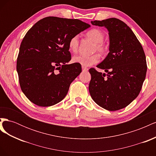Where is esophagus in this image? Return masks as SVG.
I'll return each instance as SVG.
<instances>
[{"mask_svg":"<svg viewBox=\"0 0 156 156\" xmlns=\"http://www.w3.org/2000/svg\"><path fill=\"white\" fill-rule=\"evenodd\" d=\"M82 69H83V71H85V72H87V71L88 70V69L87 68L84 67V66H82Z\"/></svg>","mask_w":156,"mask_h":156,"instance_id":"1","label":"esophagus"}]
</instances>
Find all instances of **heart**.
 Segmentation results:
<instances>
[{"label": "heart", "mask_w": 156, "mask_h": 156, "mask_svg": "<svg viewBox=\"0 0 156 156\" xmlns=\"http://www.w3.org/2000/svg\"><path fill=\"white\" fill-rule=\"evenodd\" d=\"M87 36L90 38L94 42V45L92 47V51H98L101 54H104L107 51L106 46L103 44V41L104 40V34L99 29H94L89 30L87 33ZM69 49L72 53H76L79 48V36H74L69 41ZM99 55L94 53L90 55H79L74 56L72 61L74 63L79 64L83 66H90L92 64H96L99 60Z\"/></svg>", "instance_id": "1"}]
</instances>
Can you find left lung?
Here are the masks:
<instances>
[{
	"mask_svg": "<svg viewBox=\"0 0 156 156\" xmlns=\"http://www.w3.org/2000/svg\"><path fill=\"white\" fill-rule=\"evenodd\" d=\"M104 27L109 36V53L97 66L107 73L90 68L89 92L92 100L106 110L127 107L138 96L147 66L143 47L130 28L116 18L91 21Z\"/></svg>",
	"mask_w": 156,
	"mask_h": 156,
	"instance_id": "obj_1",
	"label": "left lung"
}]
</instances>
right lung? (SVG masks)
Returning a JSON list of instances; mask_svg holds the SVG:
<instances>
[{
    "label": "right lung",
    "mask_w": 156,
    "mask_h": 156,
    "mask_svg": "<svg viewBox=\"0 0 156 156\" xmlns=\"http://www.w3.org/2000/svg\"><path fill=\"white\" fill-rule=\"evenodd\" d=\"M90 27L79 20L47 17L27 32L20 48L17 72L23 92L40 107L54 105L66 96L81 65L67 64L69 41Z\"/></svg>",
    "instance_id": "obj_1"
}]
</instances>
